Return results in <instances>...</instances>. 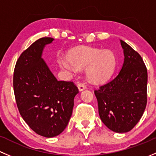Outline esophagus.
Returning <instances> with one entry per match:
<instances>
[{
  "instance_id": "obj_1",
  "label": "esophagus",
  "mask_w": 156,
  "mask_h": 156,
  "mask_svg": "<svg viewBox=\"0 0 156 156\" xmlns=\"http://www.w3.org/2000/svg\"><path fill=\"white\" fill-rule=\"evenodd\" d=\"M77 87H78L79 91H80L86 89V85H85L84 83H77Z\"/></svg>"
}]
</instances>
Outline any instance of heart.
<instances>
[{
    "instance_id": "obj_1",
    "label": "heart",
    "mask_w": 156,
    "mask_h": 156,
    "mask_svg": "<svg viewBox=\"0 0 156 156\" xmlns=\"http://www.w3.org/2000/svg\"><path fill=\"white\" fill-rule=\"evenodd\" d=\"M67 58L59 59V66L67 70L87 67L86 74L94 83L107 80L113 74L116 65L115 56L111 50L86 46L72 49L67 54Z\"/></svg>"
}]
</instances>
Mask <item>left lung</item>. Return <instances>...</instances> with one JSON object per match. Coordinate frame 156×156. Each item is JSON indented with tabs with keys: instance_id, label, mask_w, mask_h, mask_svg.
<instances>
[{
	"instance_id": "1",
	"label": "left lung",
	"mask_w": 156,
	"mask_h": 156,
	"mask_svg": "<svg viewBox=\"0 0 156 156\" xmlns=\"http://www.w3.org/2000/svg\"><path fill=\"white\" fill-rule=\"evenodd\" d=\"M124 62L116 76L94 90L98 113L104 125L114 132L131 131L144 114L147 102V70L142 58L120 40Z\"/></svg>"
}]
</instances>
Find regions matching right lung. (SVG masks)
<instances>
[{"instance_id":"obj_1","label":"right lung","mask_w":156,"mask_h":156,"mask_svg":"<svg viewBox=\"0 0 156 156\" xmlns=\"http://www.w3.org/2000/svg\"><path fill=\"white\" fill-rule=\"evenodd\" d=\"M53 38L37 40L22 52L16 64L13 90L19 111L34 132L53 137L65 129L72 115L78 88L58 81L42 58Z\"/></svg>"}]
</instances>
